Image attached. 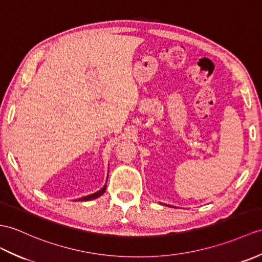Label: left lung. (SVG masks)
Masks as SVG:
<instances>
[{
    "label": "left lung",
    "instance_id": "left-lung-1",
    "mask_svg": "<svg viewBox=\"0 0 262 262\" xmlns=\"http://www.w3.org/2000/svg\"><path fill=\"white\" fill-rule=\"evenodd\" d=\"M168 206H169V205H168Z\"/></svg>",
    "mask_w": 262,
    "mask_h": 262
}]
</instances>
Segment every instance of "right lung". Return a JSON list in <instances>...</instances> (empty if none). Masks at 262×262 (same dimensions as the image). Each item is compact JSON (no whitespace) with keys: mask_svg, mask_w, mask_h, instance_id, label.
Returning a JSON list of instances; mask_svg holds the SVG:
<instances>
[{"mask_svg":"<svg viewBox=\"0 0 262 262\" xmlns=\"http://www.w3.org/2000/svg\"><path fill=\"white\" fill-rule=\"evenodd\" d=\"M106 183H107V181H106ZM105 191H106V184H105V186H103L102 188H100L99 191H97V192H95V193H93V194H90V195L82 196V198H80V199H77L76 201H89V200H94V199H97V198H99L100 195H102L103 192H105Z\"/></svg>","mask_w":262,"mask_h":262,"instance_id":"right-lung-1","label":"right lung"}]
</instances>
